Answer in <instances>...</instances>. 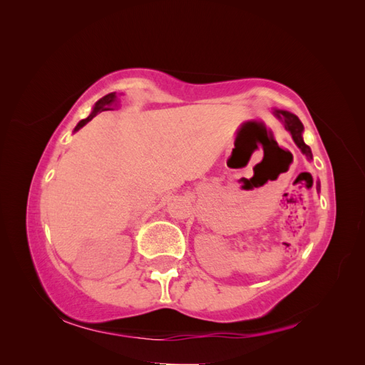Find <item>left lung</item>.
<instances>
[{
    "mask_svg": "<svg viewBox=\"0 0 365 365\" xmlns=\"http://www.w3.org/2000/svg\"><path fill=\"white\" fill-rule=\"evenodd\" d=\"M274 114H275V117H277V118L282 121L284 129L291 132V135H292V138H294V141H295V145L302 149V152L304 153V155H306L309 160H312L311 148H309V146L306 145V143L303 141V137H302L303 125H302V121L298 120V117L294 115V114H291V113H288V111H280V109H275ZM317 190H319V182L317 184Z\"/></svg>",
    "mask_w": 365,
    "mask_h": 365,
    "instance_id": "obj_1",
    "label": "left lung"
}]
</instances>
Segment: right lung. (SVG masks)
<instances>
[{"instance_id": "add662e5", "label": "right lung", "mask_w": 365, "mask_h": 365, "mask_svg": "<svg viewBox=\"0 0 365 365\" xmlns=\"http://www.w3.org/2000/svg\"><path fill=\"white\" fill-rule=\"evenodd\" d=\"M118 105V101H117V96H115V93H111V94H108V96H105V97H102L101 101H98L97 103H96V106H94V109H93V113L88 115L86 118H83V120H81L79 123H77V126L74 128V130H79L82 126H85L88 121H90L93 117H96L98 113H102V111H108V109H113V106H117Z\"/></svg>"}]
</instances>
